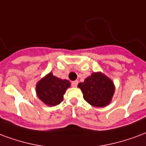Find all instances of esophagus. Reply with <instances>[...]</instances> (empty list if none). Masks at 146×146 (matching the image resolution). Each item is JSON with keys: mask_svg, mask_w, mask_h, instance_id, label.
I'll use <instances>...</instances> for the list:
<instances>
[{"mask_svg": "<svg viewBox=\"0 0 146 146\" xmlns=\"http://www.w3.org/2000/svg\"><path fill=\"white\" fill-rule=\"evenodd\" d=\"M77 84H78V81H77V80L73 81V82H72V87H77Z\"/></svg>", "mask_w": 146, "mask_h": 146, "instance_id": "34e87169", "label": "esophagus"}]
</instances>
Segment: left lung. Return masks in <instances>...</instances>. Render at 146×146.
Listing matches in <instances>:
<instances>
[{"mask_svg":"<svg viewBox=\"0 0 146 146\" xmlns=\"http://www.w3.org/2000/svg\"><path fill=\"white\" fill-rule=\"evenodd\" d=\"M84 94V100L90 105L103 108L111 101L114 93V83L100 72L92 73L78 84Z\"/></svg>","mask_w":146,"mask_h":146,"instance_id":"obj_1","label":"left lung"}]
</instances>
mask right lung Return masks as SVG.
Segmentation results:
<instances>
[{
    "mask_svg": "<svg viewBox=\"0 0 146 146\" xmlns=\"http://www.w3.org/2000/svg\"><path fill=\"white\" fill-rule=\"evenodd\" d=\"M70 87L67 80H61L49 73L36 84L38 98L48 106H56L63 100L66 90Z\"/></svg>",
    "mask_w": 146,
    "mask_h": 146,
    "instance_id": "add662e5",
    "label": "right lung"
}]
</instances>
